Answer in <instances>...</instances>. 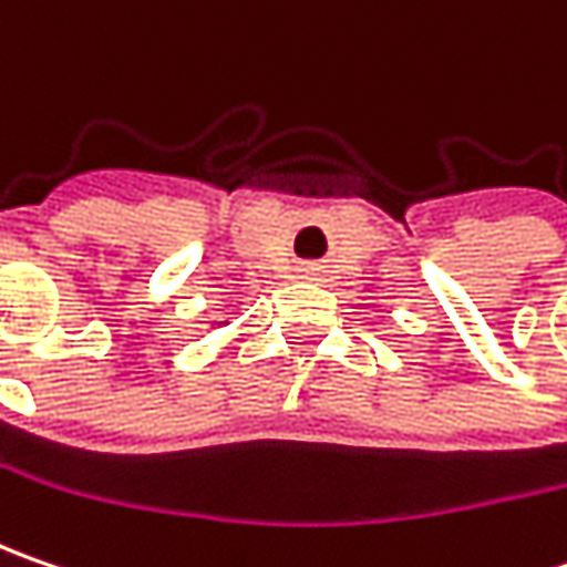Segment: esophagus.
Returning <instances> with one entry per match:
<instances>
[{"mask_svg":"<svg viewBox=\"0 0 567 567\" xmlns=\"http://www.w3.org/2000/svg\"><path fill=\"white\" fill-rule=\"evenodd\" d=\"M306 271H316V268H306Z\"/></svg>","mask_w":567,"mask_h":567,"instance_id":"1","label":"esophagus"}]
</instances>
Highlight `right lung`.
<instances>
[{
    "instance_id": "add662e5",
    "label": "right lung",
    "mask_w": 567,
    "mask_h": 567,
    "mask_svg": "<svg viewBox=\"0 0 567 567\" xmlns=\"http://www.w3.org/2000/svg\"><path fill=\"white\" fill-rule=\"evenodd\" d=\"M217 324H229V321H217Z\"/></svg>"
}]
</instances>
